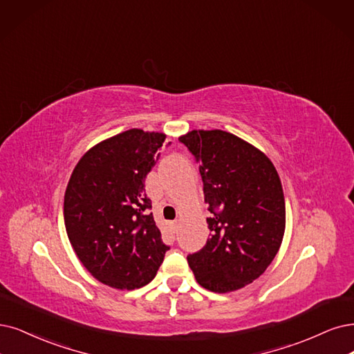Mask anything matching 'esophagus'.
<instances>
[{
  "label": "esophagus",
  "instance_id": "obj_1",
  "mask_svg": "<svg viewBox=\"0 0 354 354\" xmlns=\"http://www.w3.org/2000/svg\"><path fill=\"white\" fill-rule=\"evenodd\" d=\"M178 227H179V223H178V221H174V223H172V229L176 232Z\"/></svg>",
  "mask_w": 354,
  "mask_h": 354
}]
</instances>
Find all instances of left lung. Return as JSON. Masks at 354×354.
Returning <instances> with one entry per match:
<instances>
[{
    "label": "left lung",
    "instance_id": "left-lung-1",
    "mask_svg": "<svg viewBox=\"0 0 354 354\" xmlns=\"http://www.w3.org/2000/svg\"><path fill=\"white\" fill-rule=\"evenodd\" d=\"M179 141L200 165L210 234L187 257L207 290L227 293L257 280L277 255L286 227L281 182L268 157L221 129H194Z\"/></svg>",
    "mask_w": 354,
    "mask_h": 354
}]
</instances>
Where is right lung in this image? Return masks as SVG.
Wrapping results in <instances>:
<instances>
[{"instance_id":"1","label":"right lung","mask_w":354,"mask_h":354,"mask_svg":"<svg viewBox=\"0 0 354 354\" xmlns=\"http://www.w3.org/2000/svg\"><path fill=\"white\" fill-rule=\"evenodd\" d=\"M165 138L133 128L99 142L77 163L65 191V229L78 259L115 289L149 284L169 251L144 189Z\"/></svg>"}]
</instances>
